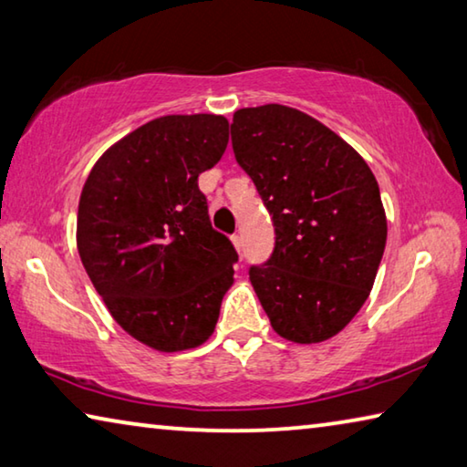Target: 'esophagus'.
Listing matches in <instances>:
<instances>
[{
  "instance_id": "obj_1",
  "label": "esophagus",
  "mask_w": 467,
  "mask_h": 467,
  "mask_svg": "<svg viewBox=\"0 0 467 467\" xmlns=\"http://www.w3.org/2000/svg\"><path fill=\"white\" fill-rule=\"evenodd\" d=\"M231 241H233V244H234V249L241 253V251H243V241H241V236H239V234H233V236H231Z\"/></svg>"
}]
</instances>
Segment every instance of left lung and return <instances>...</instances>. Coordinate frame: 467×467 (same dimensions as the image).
Returning a JSON list of instances; mask_svg holds the SVG:
<instances>
[{
    "label": "left lung",
    "instance_id": "8db88e82",
    "mask_svg": "<svg viewBox=\"0 0 467 467\" xmlns=\"http://www.w3.org/2000/svg\"><path fill=\"white\" fill-rule=\"evenodd\" d=\"M236 162L275 226V247L249 280L274 331L296 344L339 334L375 284L387 241L377 179L357 150L303 110L239 109Z\"/></svg>",
    "mask_w": 467,
    "mask_h": 467
}]
</instances>
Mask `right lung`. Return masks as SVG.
<instances>
[{
    "mask_svg": "<svg viewBox=\"0 0 467 467\" xmlns=\"http://www.w3.org/2000/svg\"><path fill=\"white\" fill-rule=\"evenodd\" d=\"M226 144L223 115H164L115 141L84 183V270L113 319L152 350L202 346L234 282L239 255L197 187Z\"/></svg>",
    "mask_w": 467,
    "mask_h": 467,
    "instance_id": "1",
    "label": "right lung"
}]
</instances>
